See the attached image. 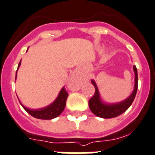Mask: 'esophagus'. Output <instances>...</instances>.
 Returning <instances> with one entry per match:
<instances>
[{
	"instance_id": "obj_1",
	"label": "esophagus",
	"mask_w": 155,
	"mask_h": 155,
	"mask_svg": "<svg viewBox=\"0 0 155 155\" xmlns=\"http://www.w3.org/2000/svg\"><path fill=\"white\" fill-rule=\"evenodd\" d=\"M68 87L71 89H74V90H79V83L77 81L76 76H72L70 78L69 81L68 83Z\"/></svg>"
}]
</instances>
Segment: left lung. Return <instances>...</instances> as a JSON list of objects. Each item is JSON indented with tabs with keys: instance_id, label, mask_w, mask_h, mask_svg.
<instances>
[{
	"instance_id": "left-lung-1",
	"label": "left lung",
	"mask_w": 155,
	"mask_h": 155,
	"mask_svg": "<svg viewBox=\"0 0 155 155\" xmlns=\"http://www.w3.org/2000/svg\"><path fill=\"white\" fill-rule=\"evenodd\" d=\"M134 71L135 74V84L134 89L132 94L122 101L118 103L108 104L104 102L101 98L100 93L98 91L97 86L94 79L91 80V83L95 87V93L92 97L89 100V107L91 111L97 116L103 118H111L120 115L121 114L124 113L126 110L130 107L132 103L134 102V98L136 97L138 87V76H137V67L134 65Z\"/></svg>"
}]
</instances>
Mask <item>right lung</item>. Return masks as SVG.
I'll return each instance as SVG.
<instances>
[{
	"label": "right lung",
	"mask_w": 155,
	"mask_h": 155,
	"mask_svg": "<svg viewBox=\"0 0 155 155\" xmlns=\"http://www.w3.org/2000/svg\"><path fill=\"white\" fill-rule=\"evenodd\" d=\"M20 64H21V61L18 64V69L19 68ZM18 69H17V71H18ZM16 77H17V72H16L15 79ZM68 96V94L67 93L66 90H64V87H63L61 91H60V92H59L57 98L54 101L53 103H51L49 105L46 106V107H42V108L31 109V108H28V107H25L21 102H19L24 109L27 111L29 115L33 116L34 118H39V119H44V120H50V119H53V118L59 116L62 113L64 107H65ZM17 97H18V96H17ZM18 101H19V99H18Z\"/></svg>",
	"instance_id": "add662e5"
}]
</instances>
